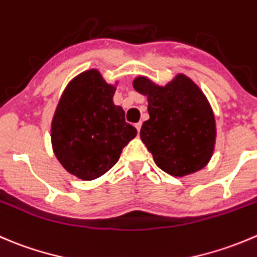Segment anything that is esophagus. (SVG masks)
<instances>
[{
  "mask_svg": "<svg viewBox=\"0 0 257 257\" xmlns=\"http://www.w3.org/2000/svg\"><path fill=\"white\" fill-rule=\"evenodd\" d=\"M136 128H137V131H138V133H139V132H141V128H142V123H141V121L136 124Z\"/></svg>",
  "mask_w": 257,
  "mask_h": 257,
  "instance_id": "1",
  "label": "esophagus"
}]
</instances>
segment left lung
Listing matches in <instances>:
<instances>
[{"instance_id": "left-lung-1", "label": "left lung", "mask_w": 257, "mask_h": 257, "mask_svg": "<svg viewBox=\"0 0 257 257\" xmlns=\"http://www.w3.org/2000/svg\"><path fill=\"white\" fill-rule=\"evenodd\" d=\"M133 88L148 100L149 119L142 125L141 139L157 166L173 177L207 166L215 151L216 121L197 84L177 74L164 86L137 76Z\"/></svg>"}]
</instances>
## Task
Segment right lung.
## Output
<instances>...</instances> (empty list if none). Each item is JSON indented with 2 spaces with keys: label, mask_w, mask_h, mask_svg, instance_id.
Masks as SVG:
<instances>
[{
  "label": "right lung",
  "mask_w": 257,
  "mask_h": 257,
  "mask_svg": "<svg viewBox=\"0 0 257 257\" xmlns=\"http://www.w3.org/2000/svg\"><path fill=\"white\" fill-rule=\"evenodd\" d=\"M115 85L96 69L84 71L68 84L52 116V151L69 173L84 181L106 173L137 136L123 108L113 103Z\"/></svg>",
  "instance_id": "obj_1"
}]
</instances>
